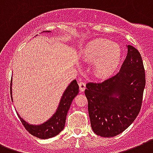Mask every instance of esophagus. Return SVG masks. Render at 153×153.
I'll use <instances>...</instances> for the list:
<instances>
[{"mask_svg":"<svg viewBox=\"0 0 153 153\" xmlns=\"http://www.w3.org/2000/svg\"><path fill=\"white\" fill-rule=\"evenodd\" d=\"M79 87H80V92H84L85 90V87H86V85L84 81H80L79 82Z\"/></svg>","mask_w":153,"mask_h":153,"instance_id":"34e87169","label":"esophagus"}]
</instances>
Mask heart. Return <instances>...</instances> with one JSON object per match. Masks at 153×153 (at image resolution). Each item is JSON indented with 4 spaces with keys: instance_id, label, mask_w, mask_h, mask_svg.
Wrapping results in <instances>:
<instances>
[{
    "instance_id": "heart-1",
    "label": "heart",
    "mask_w": 153,
    "mask_h": 153,
    "mask_svg": "<svg viewBox=\"0 0 153 153\" xmlns=\"http://www.w3.org/2000/svg\"><path fill=\"white\" fill-rule=\"evenodd\" d=\"M84 56L90 62H94V73L97 77H108L117 71L122 57L120 46L106 39H97L83 51Z\"/></svg>"
}]
</instances>
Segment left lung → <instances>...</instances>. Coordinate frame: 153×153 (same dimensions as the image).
Returning <instances> with one entry per match:
<instances>
[{
    "label": "left lung",
    "mask_w": 153,
    "mask_h": 153,
    "mask_svg": "<svg viewBox=\"0 0 153 153\" xmlns=\"http://www.w3.org/2000/svg\"><path fill=\"white\" fill-rule=\"evenodd\" d=\"M119 73L100 83L90 82L85 91L93 132L112 137L124 132L139 114L145 87L141 56L132 45Z\"/></svg>",
    "instance_id": "obj_1"
}]
</instances>
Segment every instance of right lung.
I'll list each match as a JSON object with an SVG mask.
<instances>
[{"label":"right lung","mask_w":153,"mask_h":153,"mask_svg":"<svg viewBox=\"0 0 153 153\" xmlns=\"http://www.w3.org/2000/svg\"><path fill=\"white\" fill-rule=\"evenodd\" d=\"M43 33H50V31H43ZM11 98L12 97V80H11ZM79 93V86L77 85L76 80H74L69 84L65 91L64 92L63 95L61 97L57 109L55 113L49 118V119L41 125H30L28 122L21 117V116L17 113V116L21 120V123L23 124L26 130L33 136L41 139H48L58 135L64 129L65 125L66 116L68 114V109L70 108L72 101L74 97Z\"/></svg>","instance_id":"obj_1"}]
</instances>
